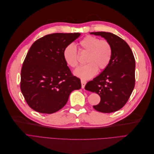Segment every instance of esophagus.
<instances>
[{
	"instance_id": "esophagus-1",
	"label": "esophagus",
	"mask_w": 154,
	"mask_h": 154,
	"mask_svg": "<svg viewBox=\"0 0 154 154\" xmlns=\"http://www.w3.org/2000/svg\"><path fill=\"white\" fill-rule=\"evenodd\" d=\"M86 83L87 82L84 80H81V83H82V88H85V86L86 85Z\"/></svg>"
}]
</instances>
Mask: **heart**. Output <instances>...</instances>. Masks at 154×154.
<instances>
[{
	"instance_id": "obj_1",
	"label": "heart",
	"mask_w": 154,
	"mask_h": 154,
	"mask_svg": "<svg viewBox=\"0 0 154 154\" xmlns=\"http://www.w3.org/2000/svg\"><path fill=\"white\" fill-rule=\"evenodd\" d=\"M79 51L87 53L85 66L78 67L74 74L83 80H88L94 76L97 70L105 69L110 62L112 48L109 41L100 40L93 36H87L79 42ZM63 58L67 66L75 68L78 66V52L72 44L66 46L63 51Z\"/></svg>"
}]
</instances>
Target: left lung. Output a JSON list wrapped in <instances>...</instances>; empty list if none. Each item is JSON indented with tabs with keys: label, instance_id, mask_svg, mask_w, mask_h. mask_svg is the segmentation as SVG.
I'll use <instances>...</instances> for the list:
<instances>
[{
	"label": "left lung",
	"instance_id": "1",
	"mask_svg": "<svg viewBox=\"0 0 154 154\" xmlns=\"http://www.w3.org/2000/svg\"><path fill=\"white\" fill-rule=\"evenodd\" d=\"M109 41L112 48L110 62L100 74L88 82L85 88L100 96V102L93 106L95 110L110 113L127 103L135 87L136 62L128 44L118 36L109 32H92Z\"/></svg>",
	"mask_w": 154,
	"mask_h": 154
}]
</instances>
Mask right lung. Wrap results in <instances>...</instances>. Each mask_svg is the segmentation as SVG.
I'll return each instance as SVG.
<instances>
[{"label":"right lung","mask_w":154,"mask_h":154,"mask_svg":"<svg viewBox=\"0 0 154 154\" xmlns=\"http://www.w3.org/2000/svg\"><path fill=\"white\" fill-rule=\"evenodd\" d=\"M80 33L47 35L32 44L22 64L20 90L32 109L53 114L66 105L69 94L81 88L65 62L63 51Z\"/></svg>","instance_id":"1"}]
</instances>
